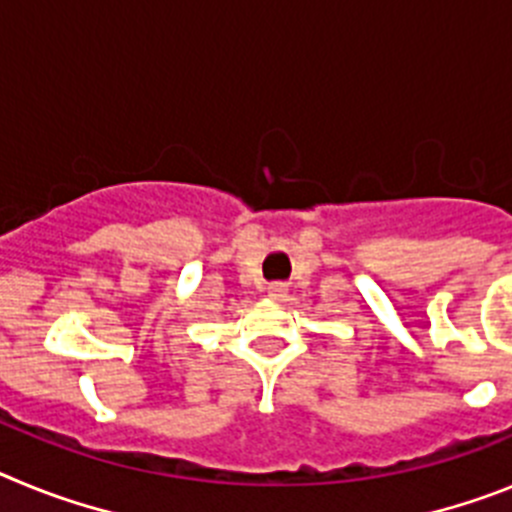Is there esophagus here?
Masks as SVG:
<instances>
[{"label": "esophagus", "instance_id": "34e87169", "mask_svg": "<svg viewBox=\"0 0 512 512\" xmlns=\"http://www.w3.org/2000/svg\"><path fill=\"white\" fill-rule=\"evenodd\" d=\"M266 295H269L271 300H282V297L287 295V287H284L282 282H274V284H269V287H266Z\"/></svg>", "mask_w": 512, "mask_h": 512}]
</instances>
